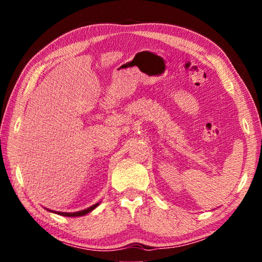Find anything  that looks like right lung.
<instances>
[{
  "instance_id": "obj_1",
  "label": "right lung",
  "mask_w": 262,
  "mask_h": 262,
  "mask_svg": "<svg viewBox=\"0 0 262 262\" xmlns=\"http://www.w3.org/2000/svg\"><path fill=\"white\" fill-rule=\"evenodd\" d=\"M99 203H96V205H94V206H91V207H89V208H86V209H84V210H81V211H76V212H62V211H53V210H50V211H52V212H55V214H59V215H61V216H68V217H77V216H84V215H86V214H89V212L90 211H92L95 209V208L98 206ZM48 210V209H47Z\"/></svg>"
}]
</instances>
